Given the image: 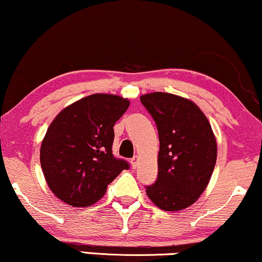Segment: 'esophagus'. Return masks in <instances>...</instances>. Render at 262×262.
I'll list each match as a JSON object with an SVG mask.
<instances>
[{
	"label": "esophagus",
	"instance_id": "esophagus-1",
	"mask_svg": "<svg viewBox=\"0 0 262 262\" xmlns=\"http://www.w3.org/2000/svg\"><path fill=\"white\" fill-rule=\"evenodd\" d=\"M137 163H138V157H137V156H135L134 158L131 159V167L135 169V168L137 167Z\"/></svg>",
	"mask_w": 262,
	"mask_h": 262
}]
</instances>
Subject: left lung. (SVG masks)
I'll use <instances>...</instances> for the list:
<instances>
[{"label":"left lung","instance_id":"1","mask_svg":"<svg viewBox=\"0 0 262 262\" xmlns=\"http://www.w3.org/2000/svg\"><path fill=\"white\" fill-rule=\"evenodd\" d=\"M141 103L155 120L159 136L158 178L146 186L147 195L162 210H184L210 183L217 161L216 137L191 100L155 92L142 95Z\"/></svg>","mask_w":262,"mask_h":262}]
</instances>
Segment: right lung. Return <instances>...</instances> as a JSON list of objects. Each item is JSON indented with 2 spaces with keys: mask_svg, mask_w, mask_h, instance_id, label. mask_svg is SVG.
Instances as JSON below:
<instances>
[{
  "mask_svg": "<svg viewBox=\"0 0 262 262\" xmlns=\"http://www.w3.org/2000/svg\"><path fill=\"white\" fill-rule=\"evenodd\" d=\"M128 99L92 94L71 104L49 126L40 148V164L54 195L73 207H88L128 163L113 155L114 125Z\"/></svg>",
  "mask_w": 262,
  "mask_h": 262,
  "instance_id": "add662e5",
  "label": "right lung"
}]
</instances>
